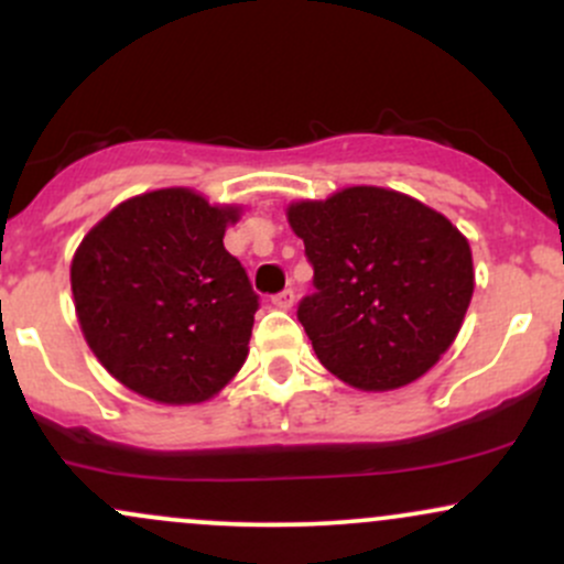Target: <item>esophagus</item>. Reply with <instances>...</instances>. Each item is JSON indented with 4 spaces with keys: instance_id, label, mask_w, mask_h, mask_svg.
I'll return each instance as SVG.
<instances>
[{
    "instance_id": "esophagus-1",
    "label": "esophagus",
    "mask_w": 564,
    "mask_h": 564,
    "mask_svg": "<svg viewBox=\"0 0 564 564\" xmlns=\"http://www.w3.org/2000/svg\"><path fill=\"white\" fill-rule=\"evenodd\" d=\"M271 304H274L276 308H293V304H295V293L293 290H282V293H276L274 299H271Z\"/></svg>"
}]
</instances>
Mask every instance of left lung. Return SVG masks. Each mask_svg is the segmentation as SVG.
<instances>
[{
  "label": "left lung",
  "mask_w": 564,
  "mask_h": 564,
  "mask_svg": "<svg viewBox=\"0 0 564 564\" xmlns=\"http://www.w3.org/2000/svg\"><path fill=\"white\" fill-rule=\"evenodd\" d=\"M314 269L299 319L319 362L357 390H395L449 349L474 295L468 239L425 204L347 187L288 212Z\"/></svg>",
  "instance_id": "left-lung-1"
}]
</instances>
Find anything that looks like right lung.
Instances as JSON below:
<instances>
[{
  "label": "right lung",
  "mask_w": 564,
  "mask_h": 564,
  "mask_svg": "<svg viewBox=\"0 0 564 564\" xmlns=\"http://www.w3.org/2000/svg\"><path fill=\"white\" fill-rule=\"evenodd\" d=\"M234 220L236 209L166 187L115 207L77 247V319L101 366L129 390L198 403L241 368L260 299L223 247Z\"/></svg>",
  "instance_id": "right-lung-1"
}]
</instances>
